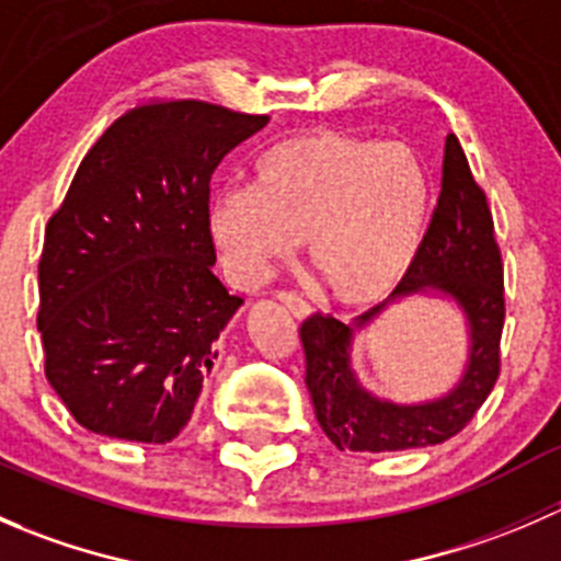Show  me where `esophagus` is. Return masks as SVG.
Wrapping results in <instances>:
<instances>
[{
	"label": "esophagus",
	"instance_id": "obj_1",
	"mask_svg": "<svg viewBox=\"0 0 561 561\" xmlns=\"http://www.w3.org/2000/svg\"><path fill=\"white\" fill-rule=\"evenodd\" d=\"M279 301L290 309L293 317H309V312H312V307L301 296H296V293H279Z\"/></svg>",
	"mask_w": 561,
	"mask_h": 561
}]
</instances>
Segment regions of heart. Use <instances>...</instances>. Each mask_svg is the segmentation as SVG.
<instances>
[{"instance_id": "b5f03b06", "label": "heart", "mask_w": 561, "mask_h": 561, "mask_svg": "<svg viewBox=\"0 0 561 561\" xmlns=\"http://www.w3.org/2000/svg\"><path fill=\"white\" fill-rule=\"evenodd\" d=\"M428 192L426 165L410 146L307 133L260 154L244 190L214 195L206 225L236 285H257L304 241L328 296L369 304L415 260Z\"/></svg>"}]
</instances>
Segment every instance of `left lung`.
Here are the masks:
<instances>
[{
    "label": "left lung",
    "instance_id": "1",
    "mask_svg": "<svg viewBox=\"0 0 561 561\" xmlns=\"http://www.w3.org/2000/svg\"><path fill=\"white\" fill-rule=\"evenodd\" d=\"M412 295L448 297L462 309L470 355L462 380L445 397L396 405L369 394L348 360L354 333L390 300ZM505 325L502 254L483 190L474 181L456 135L445 140L443 192L415 260L390 298L344 325L331 314H312L301 325L307 388L325 437L339 450L390 454L426 448L456 437L480 410L500 377V339Z\"/></svg>",
    "mask_w": 561,
    "mask_h": 561
}]
</instances>
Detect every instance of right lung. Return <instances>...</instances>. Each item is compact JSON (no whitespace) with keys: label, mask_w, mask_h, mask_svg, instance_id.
Masks as SVG:
<instances>
[{"label":"right lung","mask_w":561,"mask_h":561,"mask_svg":"<svg viewBox=\"0 0 561 561\" xmlns=\"http://www.w3.org/2000/svg\"><path fill=\"white\" fill-rule=\"evenodd\" d=\"M268 124L201 100L138 105L105 129L45 228V377L83 428L165 445L192 417L241 307L214 276L211 173Z\"/></svg>","instance_id":"add662e5"}]
</instances>
